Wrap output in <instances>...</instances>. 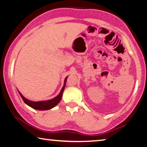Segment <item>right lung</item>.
Segmentation results:
<instances>
[{"label": "right lung", "instance_id": "1", "mask_svg": "<svg viewBox=\"0 0 147 147\" xmlns=\"http://www.w3.org/2000/svg\"><path fill=\"white\" fill-rule=\"evenodd\" d=\"M67 77L68 76H67L65 79L63 86L61 89L60 93H59V94L58 96H56V97H54V98L51 99V100L39 101V102H33V101H31L30 100H28V99H26L25 97H24V96L22 95V94L20 93L19 91H18V92L20 94V96H21L22 99L23 100L24 102L27 105L29 106L30 107H31V108H34L35 109H37V110H47V109H50L54 108V106H56L57 104H58L59 102H60L61 99L62 98V94H63L65 87L66 81H67Z\"/></svg>", "mask_w": 147, "mask_h": 147}]
</instances>
